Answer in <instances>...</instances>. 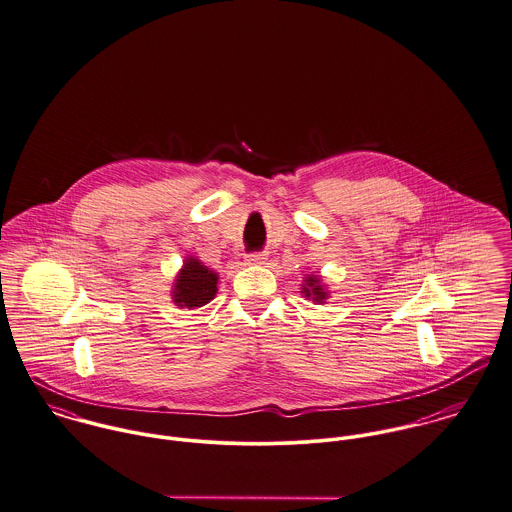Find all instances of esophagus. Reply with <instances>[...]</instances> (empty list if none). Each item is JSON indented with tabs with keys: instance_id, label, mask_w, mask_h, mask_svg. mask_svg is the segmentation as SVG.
I'll list each match as a JSON object with an SVG mask.
<instances>
[{
	"instance_id": "34e87169",
	"label": "esophagus",
	"mask_w": 512,
	"mask_h": 512,
	"mask_svg": "<svg viewBox=\"0 0 512 512\" xmlns=\"http://www.w3.org/2000/svg\"><path fill=\"white\" fill-rule=\"evenodd\" d=\"M247 265H265L267 263V255L265 253H251L245 257Z\"/></svg>"
}]
</instances>
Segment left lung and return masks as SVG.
<instances>
[{
  "label": "left lung",
  "mask_w": 512,
  "mask_h": 512,
  "mask_svg": "<svg viewBox=\"0 0 512 512\" xmlns=\"http://www.w3.org/2000/svg\"><path fill=\"white\" fill-rule=\"evenodd\" d=\"M300 292L304 294V298L316 302V304H324L330 298V290L328 284L322 283L320 275H304V281L300 284Z\"/></svg>",
  "instance_id": "8db88e82"
}]
</instances>
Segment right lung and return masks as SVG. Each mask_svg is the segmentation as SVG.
Wrapping results in <instances>:
<instances>
[{
    "label": "right lung",
    "instance_id": "add662e5",
    "mask_svg": "<svg viewBox=\"0 0 512 512\" xmlns=\"http://www.w3.org/2000/svg\"><path fill=\"white\" fill-rule=\"evenodd\" d=\"M220 275L206 267L198 257L188 255L172 283L171 298L178 308H202L218 292Z\"/></svg>",
    "mask_w": 512,
    "mask_h": 512
}]
</instances>
